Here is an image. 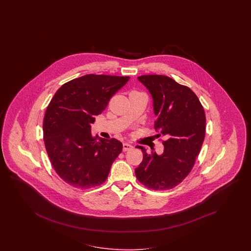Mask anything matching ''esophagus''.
Returning a JSON list of instances; mask_svg holds the SVG:
<instances>
[{
	"label": "esophagus",
	"instance_id": "34e87169",
	"mask_svg": "<svg viewBox=\"0 0 251 251\" xmlns=\"http://www.w3.org/2000/svg\"><path fill=\"white\" fill-rule=\"evenodd\" d=\"M133 148V146L131 145H129V144H123V151L124 152H126V151H129L130 149H132Z\"/></svg>",
	"mask_w": 251,
	"mask_h": 251
}]
</instances>
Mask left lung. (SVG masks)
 <instances>
[{
  "instance_id": "1",
  "label": "left lung",
  "mask_w": 251,
  "mask_h": 251,
  "mask_svg": "<svg viewBox=\"0 0 251 251\" xmlns=\"http://www.w3.org/2000/svg\"><path fill=\"white\" fill-rule=\"evenodd\" d=\"M151 93L153 111L157 119L154 129L163 141L164 152H146L135 168L137 179L154 190H170L190 174L204 141L206 117L195 93L186 85L166 75L138 77Z\"/></svg>"
}]
</instances>
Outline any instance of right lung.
<instances>
[{"label":"right lung","instance_id":"obj_1","mask_svg":"<svg viewBox=\"0 0 251 251\" xmlns=\"http://www.w3.org/2000/svg\"><path fill=\"white\" fill-rule=\"evenodd\" d=\"M129 76L86 75L62 84L46 109L43 139L54 170L64 182L90 189L105 182L122 144L91 133L95 117Z\"/></svg>","mask_w":251,"mask_h":251}]
</instances>
